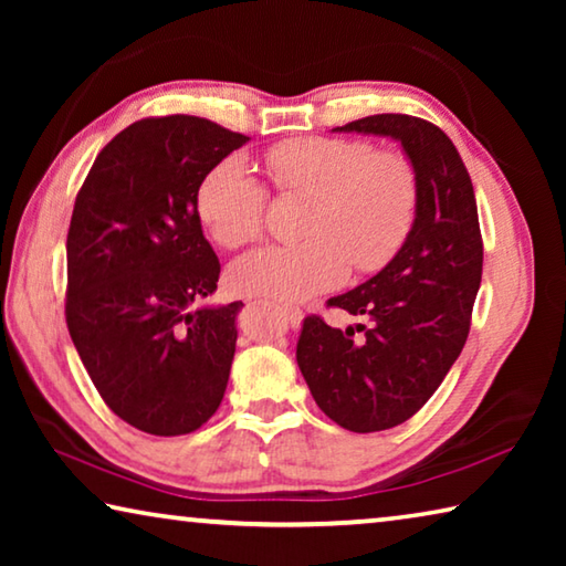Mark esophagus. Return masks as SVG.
Returning a JSON list of instances; mask_svg holds the SVG:
<instances>
[{
    "label": "esophagus",
    "instance_id": "obj_1",
    "mask_svg": "<svg viewBox=\"0 0 566 566\" xmlns=\"http://www.w3.org/2000/svg\"><path fill=\"white\" fill-rule=\"evenodd\" d=\"M282 317H284V322L286 324H290V327L292 329H296V327H300V324H302V312L300 310H296V306H282Z\"/></svg>",
    "mask_w": 566,
    "mask_h": 566
}]
</instances>
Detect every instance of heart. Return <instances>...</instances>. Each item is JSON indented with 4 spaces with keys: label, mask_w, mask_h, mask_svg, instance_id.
I'll return each mask as SVG.
<instances>
[{
    "label": "heart",
    "mask_w": 566,
    "mask_h": 566,
    "mask_svg": "<svg viewBox=\"0 0 566 566\" xmlns=\"http://www.w3.org/2000/svg\"><path fill=\"white\" fill-rule=\"evenodd\" d=\"M262 167L280 195L310 197L296 244H266L229 266L247 296L300 302L337 286L349 272L371 274L405 244L419 205V181L399 151L364 139L304 137L264 151ZM197 214L214 242L242 247L260 237L266 189L237 159L219 161L197 191Z\"/></svg>",
    "instance_id": "heart-1"
}]
</instances>
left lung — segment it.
<instances>
[{
	"instance_id": "8db88e82",
	"label": "left lung",
	"mask_w": 566,
	"mask_h": 566,
	"mask_svg": "<svg viewBox=\"0 0 566 566\" xmlns=\"http://www.w3.org/2000/svg\"><path fill=\"white\" fill-rule=\"evenodd\" d=\"M334 132L401 142L419 181L415 224L395 260L327 302L367 324L342 332L312 314L296 342V364L319 409L367 434L415 417L452 369L472 324L484 249L472 179L437 124L375 114Z\"/></svg>"
}]
</instances>
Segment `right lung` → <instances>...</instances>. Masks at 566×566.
Here are the masks:
<instances>
[{
  "label": "right lung",
  "instance_id": "1",
  "mask_svg": "<svg viewBox=\"0 0 566 566\" xmlns=\"http://www.w3.org/2000/svg\"><path fill=\"white\" fill-rule=\"evenodd\" d=\"M247 142L189 114L139 119L99 151L76 195L66 327L104 405L139 432H195L224 397L244 304L191 310L222 270L197 191Z\"/></svg>",
  "mask_w": 566,
  "mask_h": 566
}]
</instances>
